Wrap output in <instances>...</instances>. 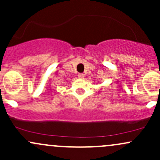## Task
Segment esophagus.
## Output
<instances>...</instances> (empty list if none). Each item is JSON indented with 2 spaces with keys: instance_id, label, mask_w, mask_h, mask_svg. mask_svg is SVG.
<instances>
[{
  "instance_id": "esophagus-1",
  "label": "esophagus",
  "mask_w": 160,
  "mask_h": 160,
  "mask_svg": "<svg viewBox=\"0 0 160 160\" xmlns=\"http://www.w3.org/2000/svg\"><path fill=\"white\" fill-rule=\"evenodd\" d=\"M78 78H85V74L80 73V74H78Z\"/></svg>"
}]
</instances>
